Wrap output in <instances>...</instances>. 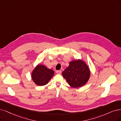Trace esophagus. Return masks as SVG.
<instances>
[{
	"mask_svg": "<svg viewBox=\"0 0 121 121\" xmlns=\"http://www.w3.org/2000/svg\"><path fill=\"white\" fill-rule=\"evenodd\" d=\"M56 72L57 74H60L61 73V71L60 70H58V71H56Z\"/></svg>",
	"mask_w": 121,
	"mask_h": 121,
	"instance_id": "esophagus-1",
	"label": "esophagus"
}]
</instances>
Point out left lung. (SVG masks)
Masks as SVG:
<instances>
[{
  "instance_id": "1",
  "label": "left lung",
  "mask_w": 121,
  "mask_h": 121,
  "mask_svg": "<svg viewBox=\"0 0 121 121\" xmlns=\"http://www.w3.org/2000/svg\"><path fill=\"white\" fill-rule=\"evenodd\" d=\"M62 75L69 85L79 88L84 85L90 77V71L85 62L78 59L71 61Z\"/></svg>"
}]
</instances>
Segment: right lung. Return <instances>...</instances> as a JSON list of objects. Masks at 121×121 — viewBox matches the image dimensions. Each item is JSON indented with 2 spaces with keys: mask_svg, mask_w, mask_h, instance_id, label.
<instances>
[{
  "mask_svg": "<svg viewBox=\"0 0 121 121\" xmlns=\"http://www.w3.org/2000/svg\"><path fill=\"white\" fill-rule=\"evenodd\" d=\"M54 74L53 70L48 69L43 65L38 64L32 71V79L37 85L44 86L48 84Z\"/></svg>",
  "mask_w": 121,
  "mask_h": 121,
  "instance_id": "add662e5",
  "label": "right lung"
}]
</instances>
